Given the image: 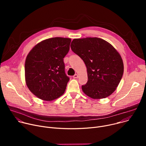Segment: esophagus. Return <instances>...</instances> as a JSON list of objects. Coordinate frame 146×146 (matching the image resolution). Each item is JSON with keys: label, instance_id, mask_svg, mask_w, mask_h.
<instances>
[{"label": "esophagus", "instance_id": "34e87169", "mask_svg": "<svg viewBox=\"0 0 146 146\" xmlns=\"http://www.w3.org/2000/svg\"><path fill=\"white\" fill-rule=\"evenodd\" d=\"M73 77V78H78V75H77V74H75Z\"/></svg>", "mask_w": 146, "mask_h": 146}]
</instances>
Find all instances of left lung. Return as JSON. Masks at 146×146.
<instances>
[{
	"label": "left lung",
	"mask_w": 146,
	"mask_h": 146,
	"mask_svg": "<svg viewBox=\"0 0 146 146\" xmlns=\"http://www.w3.org/2000/svg\"><path fill=\"white\" fill-rule=\"evenodd\" d=\"M72 50L84 62L88 81L82 91L92 99L110 96L118 87L123 73L121 55L108 41L98 37L74 38Z\"/></svg>",
	"instance_id": "1"
}]
</instances>
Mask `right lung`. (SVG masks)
<instances>
[{
    "label": "right lung",
    "instance_id": "1",
    "mask_svg": "<svg viewBox=\"0 0 146 146\" xmlns=\"http://www.w3.org/2000/svg\"><path fill=\"white\" fill-rule=\"evenodd\" d=\"M70 42L69 38H48L36 44L27 55L26 84L37 98L51 101L64 94L69 77L65 72L64 58Z\"/></svg>",
    "mask_w": 146,
    "mask_h": 146
}]
</instances>
